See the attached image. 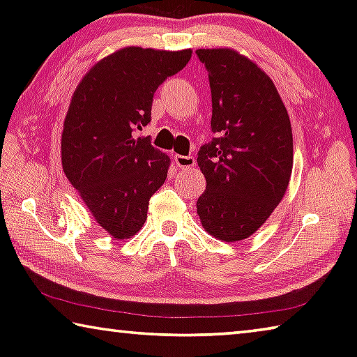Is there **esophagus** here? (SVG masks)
<instances>
[{"label": "esophagus", "instance_id": "obj_1", "mask_svg": "<svg viewBox=\"0 0 357 357\" xmlns=\"http://www.w3.org/2000/svg\"><path fill=\"white\" fill-rule=\"evenodd\" d=\"M174 164H176L179 168H192L195 165V159L192 155H174Z\"/></svg>", "mask_w": 357, "mask_h": 357}]
</instances>
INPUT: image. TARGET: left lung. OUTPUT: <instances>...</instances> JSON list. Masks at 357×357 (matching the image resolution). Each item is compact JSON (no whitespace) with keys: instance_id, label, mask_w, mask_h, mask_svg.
<instances>
[{"instance_id":"1","label":"left lung","mask_w":357,"mask_h":357,"mask_svg":"<svg viewBox=\"0 0 357 357\" xmlns=\"http://www.w3.org/2000/svg\"><path fill=\"white\" fill-rule=\"evenodd\" d=\"M209 77L215 137L198 151L206 190L197 202L204 229L234 243L249 238L285 195L293 134L271 78L229 48H200Z\"/></svg>"}]
</instances>
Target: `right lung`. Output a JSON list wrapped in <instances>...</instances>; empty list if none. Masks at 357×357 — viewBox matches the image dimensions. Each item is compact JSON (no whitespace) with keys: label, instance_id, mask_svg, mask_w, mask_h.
<instances>
[{"label":"right lung","instance_id":"add662e5","mask_svg":"<svg viewBox=\"0 0 357 357\" xmlns=\"http://www.w3.org/2000/svg\"><path fill=\"white\" fill-rule=\"evenodd\" d=\"M192 50L126 47L78 83L64 119L63 170L99 225L116 239L143 227L149 198L165 183L170 159L134 138L151 121L155 89L185 68Z\"/></svg>","mask_w":357,"mask_h":357}]
</instances>
